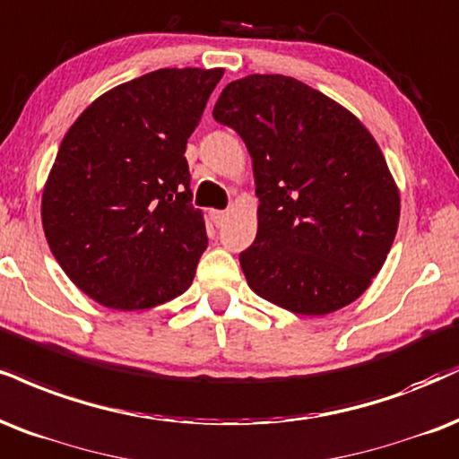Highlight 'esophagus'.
<instances>
[{
    "label": "esophagus",
    "instance_id": "esophagus-1",
    "mask_svg": "<svg viewBox=\"0 0 459 459\" xmlns=\"http://www.w3.org/2000/svg\"><path fill=\"white\" fill-rule=\"evenodd\" d=\"M209 218H212V222L215 226H222L226 222V218H229V213L218 212V209H212V212H209Z\"/></svg>",
    "mask_w": 459,
    "mask_h": 459
}]
</instances>
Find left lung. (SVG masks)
<instances>
[{"mask_svg": "<svg viewBox=\"0 0 459 459\" xmlns=\"http://www.w3.org/2000/svg\"><path fill=\"white\" fill-rule=\"evenodd\" d=\"M213 117L252 156L258 233L239 254L250 289L307 316L363 295L395 239L400 195L361 121L282 74L229 82Z\"/></svg>", "mask_w": 459, "mask_h": 459, "instance_id": "8db88e82", "label": "left lung"}]
</instances>
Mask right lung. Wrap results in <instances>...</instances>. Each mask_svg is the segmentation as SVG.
Listing matches in <instances>:
<instances>
[{
  "label": "right lung",
  "mask_w": 459,
  "mask_h": 459,
  "mask_svg": "<svg viewBox=\"0 0 459 459\" xmlns=\"http://www.w3.org/2000/svg\"><path fill=\"white\" fill-rule=\"evenodd\" d=\"M224 70L162 68L91 102L65 132L42 192L53 256L113 310L187 290L207 247L186 145Z\"/></svg>",
  "instance_id": "obj_1"
}]
</instances>
